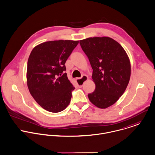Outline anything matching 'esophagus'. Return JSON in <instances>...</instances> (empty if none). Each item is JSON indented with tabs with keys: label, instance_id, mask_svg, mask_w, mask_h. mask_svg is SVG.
<instances>
[{
	"label": "esophagus",
	"instance_id": "esophagus-1",
	"mask_svg": "<svg viewBox=\"0 0 155 155\" xmlns=\"http://www.w3.org/2000/svg\"><path fill=\"white\" fill-rule=\"evenodd\" d=\"M88 80V77L86 75H83L81 78H77V82L78 83V85L80 87H81L83 86V84L84 83H85Z\"/></svg>",
	"mask_w": 155,
	"mask_h": 155
}]
</instances>
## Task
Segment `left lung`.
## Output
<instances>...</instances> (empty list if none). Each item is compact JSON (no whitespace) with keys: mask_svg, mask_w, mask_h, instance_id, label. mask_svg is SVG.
<instances>
[{"mask_svg":"<svg viewBox=\"0 0 155 155\" xmlns=\"http://www.w3.org/2000/svg\"><path fill=\"white\" fill-rule=\"evenodd\" d=\"M93 69L96 87L88 94L99 108L113 105L124 94L130 77V64L124 48L109 37H93L80 41Z\"/></svg>","mask_w":155,"mask_h":155,"instance_id":"obj_1","label":"left lung"}]
</instances>
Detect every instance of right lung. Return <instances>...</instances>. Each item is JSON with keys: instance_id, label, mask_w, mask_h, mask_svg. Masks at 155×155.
Here are the masks:
<instances>
[{"instance_id": "obj_1", "label": "right lung", "mask_w": 155, "mask_h": 155, "mask_svg": "<svg viewBox=\"0 0 155 155\" xmlns=\"http://www.w3.org/2000/svg\"><path fill=\"white\" fill-rule=\"evenodd\" d=\"M78 44V41H51L31 51L28 62V86L36 102L48 111L61 112L71 102L75 87L64 72V64Z\"/></svg>"}]
</instances>
